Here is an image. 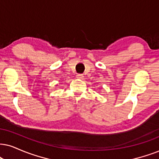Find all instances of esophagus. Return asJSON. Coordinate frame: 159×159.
I'll return each mask as SVG.
<instances>
[{
  "label": "esophagus",
  "instance_id": "esophagus-1",
  "mask_svg": "<svg viewBox=\"0 0 159 159\" xmlns=\"http://www.w3.org/2000/svg\"><path fill=\"white\" fill-rule=\"evenodd\" d=\"M76 77H77V78H79V79H82V80L84 78V75H82V74H78V75H76Z\"/></svg>",
  "mask_w": 159,
  "mask_h": 159
}]
</instances>
